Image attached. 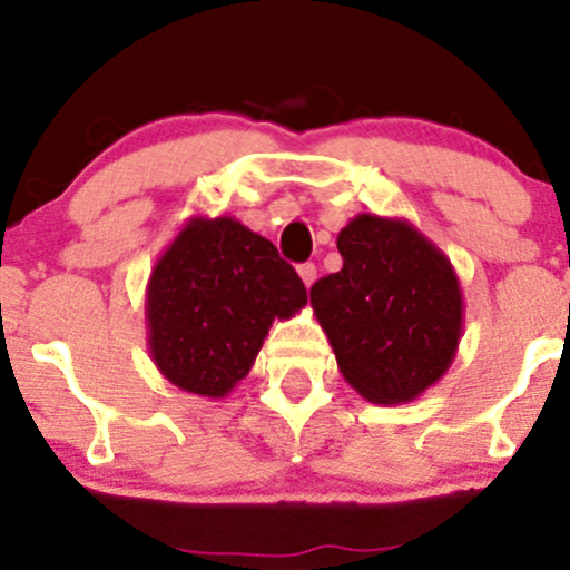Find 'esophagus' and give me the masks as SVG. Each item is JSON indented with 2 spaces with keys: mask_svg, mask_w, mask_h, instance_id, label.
Masks as SVG:
<instances>
[{
  "mask_svg": "<svg viewBox=\"0 0 570 570\" xmlns=\"http://www.w3.org/2000/svg\"><path fill=\"white\" fill-rule=\"evenodd\" d=\"M297 273H299V278H303V284H305V286H311L313 281H316V265H313V263L299 265V267H297Z\"/></svg>",
  "mask_w": 570,
  "mask_h": 570,
  "instance_id": "obj_1",
  "label": "esophagus"
}]
</instances>
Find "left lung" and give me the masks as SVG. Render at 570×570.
<instances>
[{"label": "left lung", "mask_w": 570, "mask_h": 570, "mask_svg": "<svg viewBox=\"0 0 570 570\" xmlns=\"http://www.w3.org/2000/svg\"><path fill=\"white\" fill-rule=\"evenodd\" d=\"M343 267L311 286L337 367L375 404L412 402L453 364L463 332L450 259L407 219L358 214L337 235Z\"/></svg>", "instance_id": "1"}]
</instances>
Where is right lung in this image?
<instances>
[{
	"mask_svg": "<svg viewBox=\"0 0 570 570\" xmlns=\"http://www.w3.org/2000/svg\"><path fill=\"white\" fill-rule=\"evenodd\" d=\"M149 356L176 389L222 399L244 381L273 322L307 305L276 246L233 217H193L147 284Z\"/></svg>",
	"mask_w": 570,
	"mask_h": 570,
	"instance_id": "add662e5",
	"label": "right lung"
}]
</instances>
